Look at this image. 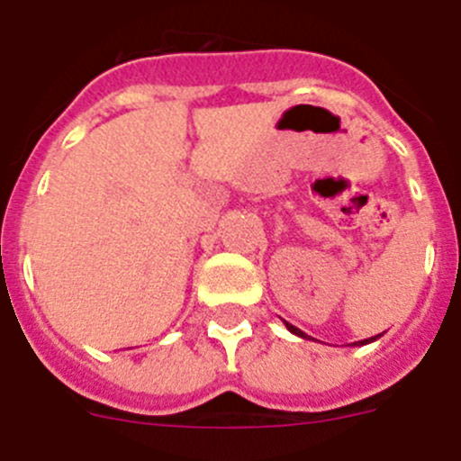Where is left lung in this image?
Masks as SVG:
<instances>
[{
    "label": "left lung",
    "instance_id": "obj_1",
    "mask_svg": "<svg viewBox=\"0 0 461 461\" xmlns=\"http://www.w3.org/2000/svg\"><path fill=\"white\" fill-rule=\"evenodd\" d=\"M285 329L290 330V333H294V335H299V338H303V339H311V335H306L303 333V330H299L297 326H293V324H288V321H285ZM376 338H381V335H374V338H367V339H360V342H354L356 347H363V344H369V342H374V339Z\"/></svg>",
    "mask_w": 461,
    "mask_h": 461
}]
</instances>
